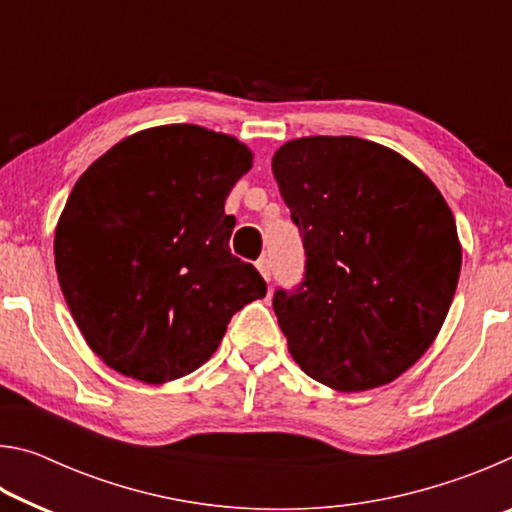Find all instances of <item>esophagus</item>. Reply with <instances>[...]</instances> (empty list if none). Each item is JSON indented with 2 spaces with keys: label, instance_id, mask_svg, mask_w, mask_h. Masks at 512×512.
Segmentation results:
<instances>
[{
  "label": "esophagus",
  "instance_id": "esophagus-1",
  "mask_svg": "<svg viewBox=\"0 0 512 512\" xmlns=\"http://www.w3.org/2000/svg\"><path fill=\"white\" fill-rule=\"evenodd\" d=\"M257 271L262 273V277H264L266 282H271V275H273L271 259H268V257H259V259H257Z\"/></svg>",
  "mask_w": 512,
  "mask_h": 512
}]
</instances>
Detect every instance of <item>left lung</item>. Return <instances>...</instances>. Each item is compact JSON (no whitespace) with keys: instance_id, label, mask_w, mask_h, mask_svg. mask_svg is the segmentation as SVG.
<instances>
[{"instance_id":"1","label":"left lung","mask_w":512,"mask_h":512,"mask_svg":"<svg viewBox=\"0 0 512 512\" xmlns=\"http://www.w3.org/2000/svg\"><path fill=\"white\" fill-rule=\"evenodd\" d=\"M273 176L305 280L273 309L293 361L334 391L391 384L436 341L461 273L454 214L404 155L361 137H300Z\"/></svg>"}]
</instances>
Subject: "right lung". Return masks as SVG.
Segmentation results:
<instances>
[{"instance_id": "right-lung-1", "label": "right lung", "mask_w": 512, "mask_h": 512, "mask_svg": "<svg viewBox=\"0 0 512 512\" xmlns=\"http://www.w3.org/2000/svg\"><path fill=\"white\" fill-rule=\"evenodd\" d=\"M253 151L194 124L135 133L92 162L56 225L60 289L97 357L144 384L185 377L266 296L223 210Z\"/></svg>"}]
</instances>
